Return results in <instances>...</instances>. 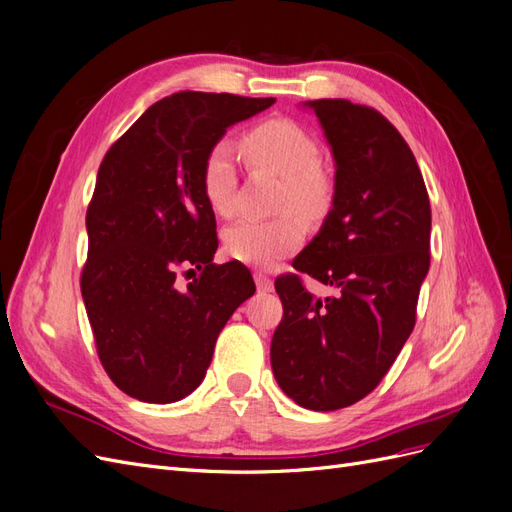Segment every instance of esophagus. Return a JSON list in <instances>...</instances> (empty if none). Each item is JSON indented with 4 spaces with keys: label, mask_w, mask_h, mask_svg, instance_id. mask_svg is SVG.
<instances>
[{
    "label": "esophagus",
    "mask_w": 512,
    "mask_h": 512,
    "mask_svg": "<svg viewBox=\"0 0 512 512\" xmlns=\"http://www.w3.org/2000/svg\"><path fill=\"white\" fill-rule=\"evenodd\" d=\"M254 282H256V288H258L260 292H271V290H273V280H271L269 275H265V273L256 271V273H254Z\"/></svg>",
    "instance_id": "1"
}]
</instances>
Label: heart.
Here are the masks:
<instances>
[{
	"mask_svg": "<svg viewBox=\"0 0 512 512\" xmlns=\"http://www.w3.org/2000/svg\"><path fill=\"white\" fill-rule=\"evenodd\" d=\"M241 151L256 168L282 177L280 207L294 209L305 220H320L333 200L331 179L320 168V147L290 119H269L243 136ZM200 188L207 205L228 218L237 207V170L232 149L213 145L200 168ZM305 228L294 215L275 220H239L224 232V250L243 265L269 269L303 243Z\"/></svg>",
	"mask_w": 512,
	"mask_h": 512,
	"instance_id": "heart-1",
	"label": "heart"
}]
</instances>
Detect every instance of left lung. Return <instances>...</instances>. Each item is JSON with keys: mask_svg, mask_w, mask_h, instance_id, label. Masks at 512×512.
Returning a JSON list of instances; mask_svg holds the SVG:
<instances>
[{"mask_svg": "<svg viewBox=\"0 0 512 512\" xmlns=\"http://www.w3.org/2000/svg\"><path fill=\"white\" fill-rule=\"evenodd\" d=\"M307 106L333 151L335 196L292 267L340 294L318 300L298 273L277 277L284 316L271 339V367L299 406L329 412L374 391L414 329L431 207L414 153L376 108L342 98Z\"/></svg>", "mask_w": 512, "mask_h": 512, "instance_id": "obj_1", "label": "left lung"}]
</instances>
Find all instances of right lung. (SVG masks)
<instances>
[{"label":"right lung","mask_w":512,"mask_h":512,"mask_svg":"<svg viewBox=\"0 0 512 512\" xmlns=\"http://www.w3.org/2000/svg\"><path fill=\"white\" fill-rule=\"evenodd\" d=\"M273 102L179 91L106 151L87 207L81 292L100 363L134 399L173 404L190 395L224 324L256 290L241 262L213 265L218 235L200 168L226 128ZM196 268L183 287L178 275Z\"/></svg>","instance_id":"add662e5"}]
</instances>
